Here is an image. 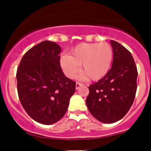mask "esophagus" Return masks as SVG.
<instances>
[{
    "label": "esophagus",
    "instance_id": "1",
    "mask_svg": "<svg viewBox=\"0 0 151 151\" xmlns=\"http://www.w3.org/2000/svg\"><path fill=\"white\" fill-rule=\"evenodd\" d=\"M82 85H83V84L81 83V82H77V83H76V89H77V90H78V89L80 88V87L82 86Z\"/></svg>",
    "mask_w": 151,
    "mask_h": 151
}]
</instances>
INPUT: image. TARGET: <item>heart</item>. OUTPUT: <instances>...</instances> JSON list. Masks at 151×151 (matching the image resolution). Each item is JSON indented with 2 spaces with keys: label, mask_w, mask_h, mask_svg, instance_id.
Masks as SVG:
<instances>
[{
  "label": "heart",
  "mask_w": 151,
  "mask_h": 151,
  "mask_svg": "<svg viewBox=\"0 0 151 151\" xmlns=\"http://www.w3.org/2000/svg\"><path fill=\"white\" fill-rule=\"evenodd\" d=\"M113 58V50L106 42L80 43L76 45L69 53L63 55L60 59V64L63 72L69 78H73L80 70V64L91 80H101L110 69Z\"/></svg>",
  "instance_id": "heart-1"
}]
</instances>
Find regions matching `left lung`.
Wrapping results in <instances>:
<instances>
[{"label": "left lung", "instance_id": "1", "mask_svg": "<svg viewBox=\"0 0 151 151\" xmlns=\"http://www.w3.org/2000/svg\"><path fill=\"white\" fill-rule=\"evenodd\" d=\"M112 66L98 82L88 87L86 104L98 121L111 124L123 118L134 102L137 91V69L131 53L114 40L111 41Z\"/></svg>", "mask_w": 151, "mask_h": 151}]
</instances>
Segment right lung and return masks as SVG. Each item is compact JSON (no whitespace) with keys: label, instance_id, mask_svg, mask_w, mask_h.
<instances>
[{"label":"right lung","instance_id":"obj_1","mask_svg":"<svg viewBox=\"0 0 151 151\" xmlns=\"http://www.w3.org/2000/svg\"><path fill=\"white\" fill-rule=\"evenodd\" d=\"M61 47L45 40L22 57L17 71L19 98L35 121L52 124L66 114L76 82L67 78L60 65Z\"/></svg>","mask_w":151,"mask_h":151}]
</instances>
